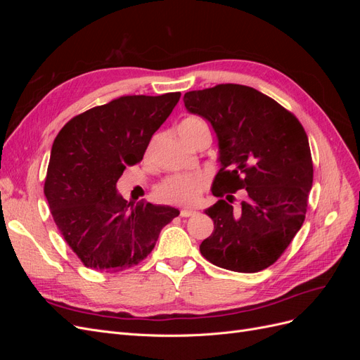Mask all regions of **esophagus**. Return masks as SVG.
Masks as SVG:
<instances>
[{
	"mask_svg": "<svg viewBox=\"0 0 360 360\" xmlns=\"http://www.w3.org/2000/svg\"><path fill=\"white\" fill-rule=\"evenodd\" d=\"M195 213H197V212H195V210H189V209H181V210H180V216H181V217H189V216H193Z\"/></svg>",
	"mask_w": 360,
	"mask_h": 360,
	"instance_id": "obj_1",
	"label": "esophagus"
}]
</instances>
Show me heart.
Instances as JSON below:
<instances>
[{
    "label": "heart",
    "instance_id": "heart-1",
    "mask_svg": "<svg viewBox=\"0 0 360 360\" xmlns=\"http://www.w3.org/2000/svg\"><path fill=\"white\" fill-rule=\"evenodd\" d=\"M198 129H209L198 117H188L180 123V134L188 135ZM209 179L202 172H184L162 180L156 186V197L167 204L192 205L200 201L201 193L205 191Z\"/></svg>",
    "mask_w": 360,
    "mask_h": 360
}]
</instances>
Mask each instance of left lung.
I'll return each instance as SVG.
<instances>
[{
	"label": "left lung",
	"instance_id": "left-lung-1",
	"mask_svg": "<svg viewBox=\"0 0 360 360\" xmlns=\"http://www.w3.org/2000/svg\"><path fill=\"white\" fill-rule=\"evenodd\" d=\"M189 112L209 120L219 139L221 169L213 181L219 198L205 210L214 230L200 245L212 264L255 274L278 261L300 230L314 168L307 132L292 112L240 84L188 91ZM245 189L238 210L232 193Z\"/></svg>",
	"mask_w": 360,
	"mask_h": 360
}]
</instances>
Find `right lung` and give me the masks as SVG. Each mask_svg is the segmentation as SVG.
Here are the masks:
<instances>
[{"label": "right lung", "instance_id": "obj_1", "mask_svg": "<svg viewBox=\"0 0 360 360\" xmlns=\"http://www.w3.org/2000/svg\"><path fill=\"white\" fill-rule=\"evenodd\" d=\"M180 96L117 97L75 115L53 139L43 191L58 231L85 267L115 274L136 266L179 216L168 205H132L115 183L143 160Z\"/></svg>", "mask_w": 360, "mask_h": 360}]
</instances>
